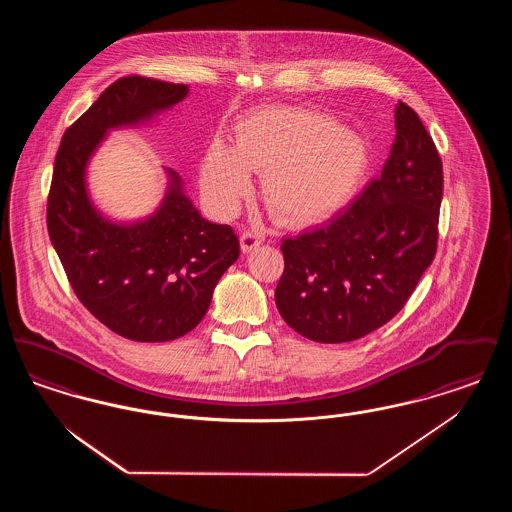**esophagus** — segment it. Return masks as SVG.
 I'll return each mask as SVG.
<instances>
[{"label": "esophagus", "mask_w": 512, "mask_h": 512, "mask_svg": "<svg viewBox=\"0 0 512 512\" xmlns=\"http://www.w3.org/2000/svg\"><path fill=\"white\" fill-rule=\"evenodd\" d=\"M261 242H263V238L255 232H249V230L240 236V244H242L244 253H251L253 249H257L261 245Z\"/></svg>", "instance_id": "34e87169"}]
</instances>
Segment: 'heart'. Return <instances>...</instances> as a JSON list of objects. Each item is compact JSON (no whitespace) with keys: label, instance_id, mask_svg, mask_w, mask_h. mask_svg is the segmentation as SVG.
I'll list each match as a JSON object with an SVG mask.
<instances>
[{"label":"heart","instance_id":"obj_1","mask_svg":"<svg viewBox=\"0 0 512 512\" xmlns=\"http://www.w3.org/2000/svg\"><path fill=\"white\" fill-rule=\"evenodd\" d=\"M370 165L365 140L324 113L268 107L236 128L234 149L213 142L201 165L209 201L232 213L251 190L249 172L263 176L268 213L288 226L332 219L359 194Z\"/></svg>","mask_w":512,"mask_h":512}]
</instances>
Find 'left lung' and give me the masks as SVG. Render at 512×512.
<instances>
[{"label": "left lung", "instance_id": "obj_1", "mask_svg": "<svg viewBox=\"0 0 512 512\" xmlns=\"http://www.w3.org/2000/svg\"><path fill=\"white\" fill-rule=\"evenodd\" d=\"M382 176L326 226L282 242L276 307L307 340L363 338L395 317L438 249L443 167L420 117L395 107Z\"/></svg>", "mask_w": 512, "mask_h": 512}]
</instances>
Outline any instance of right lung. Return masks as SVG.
I'll return each instance as SVG.
<instances>
[{
  "instance_id": "1",
  "label": "right lung",
  "mask_w": 512,
  "mask_h": 512,
  "mask_svg": "<svg viewBox=\"0 0 512 512\" xmlns=\"http://www.w3.org/2000/svg\"><path fill=\"white\" fill-rule=\"evenodd\" d=\"M188 86L146 76H122L65 130L48 195L49 240L80 303L109 330L132 341H171L205 317L213 290L240 257L228 224L203 219L171 186L151 219L119 226L92 207L84 169L109 128L169 109Z\"/></svg>"
}]
</instances>
